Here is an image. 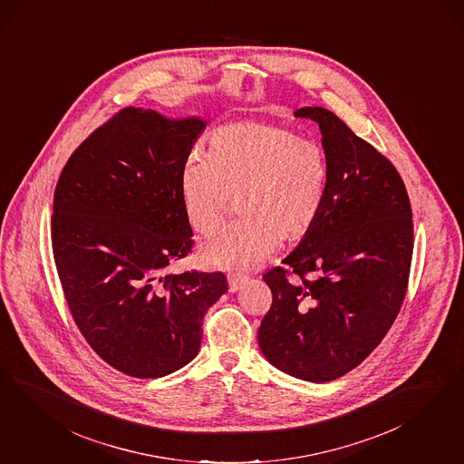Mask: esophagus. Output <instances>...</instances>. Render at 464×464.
I'll return each mask as SVG.
<instances>
[{"instance_id":"obj_1","label":"esophagus","mask_w":464,"mask_h":464,"mask_svg":"<svg viewBox=\"0 0 464 464\" xmlns=\"http://www.w3.org/2000/svg\"><path fill=\"white\" fill-rule=\"evenodd\" d=\"M228 290L234 294V292H239L240 288L244 286V285L247 284V276L246 275H242V273H228Z\"/></svg>"}]
</instances>
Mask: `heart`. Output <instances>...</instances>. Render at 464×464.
<instances>
[{"label": "heart", "instance_id": "1", "mask_svg": "<svg viewBox=\"0 0 464 464\" xmlns=\"http://www.w3.org/2000/svg\"><path fill=\"white\" fill-rule=\"evenodd\" d=\"M328 159L313 140L273 122L228 124L209 136L208 157L191 153L180 169V203L196 232L209 236L237 196L240 218L199 247L201 265L253 268L314 228L326 199Z\"/></svg>", "mask_w": 464, "mask_h": 464}]
</instances>
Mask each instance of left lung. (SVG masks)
<instances>
[{
  "label": "left lung",
  "instance_id": "1",
  "mask_svg": "<svg viewBox=\"0 0 464 464\" xmlns=\"http://www.w3.org/2000/svg\"><path fill=\"white\" fill-rule=\"evenodd\" d=\"M294 114L319 124L328 189L313 232L284 259L290 271L263 276L273 304L257 343L285 374L329 382L367 359L400 313L413 220L403 179L382 153L328 109Z\"/></svg>",
  "mask_w": 464,
  "mask_h": 464
}]
</instances>
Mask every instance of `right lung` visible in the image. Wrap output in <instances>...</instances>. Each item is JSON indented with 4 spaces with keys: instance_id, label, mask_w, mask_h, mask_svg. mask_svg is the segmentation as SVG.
Returning <instances> with one entry per match:
<instances>
[{
    "instance_id": "right-lung-1",
    "label": "right lung",
    "mask_w": 464,
    "mask_h": 464,
    "mask_svg": "<svg viewBox=\"0 0 464 464\" xmlns=\"http://www.w3.org/2000/svg\"><path fill=\"white\" fill-rule=\"evenodd\" d=\"M201 118L126 107L73 151L54 191L51 240L80 333L120 372L155 379L201 346L203 317L224 273H167L191 251L179 174Z\"/></svg>"
}]
</instances>
